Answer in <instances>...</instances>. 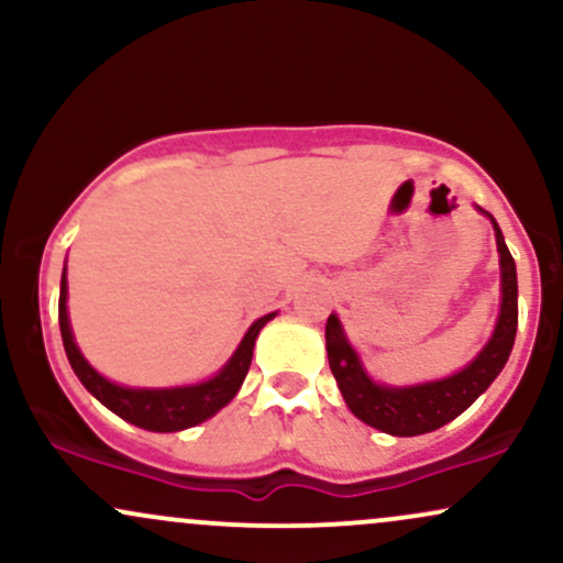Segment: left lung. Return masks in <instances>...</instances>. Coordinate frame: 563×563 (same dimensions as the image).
Here are the masks:
<instances>
[{"mask_svg":"<svg viewBox=\"0 0 563 563\" xmlns=\"http://www.w3.org/2000/svg\"><path fill=\"white\" fill-rule=\"evenodd\" d=\"M479 209V206H476ZM489 217L495 228L497 254H500V314H497L495 331L489 341L466 367L452 373L448 378L426 380L412 386H386L367 376L363 360L349 344L341 320L331 314L325 322V349L331 373L339 384L341 397L349 410L360 421L373 426L391 437H418L442 429L444 423L455 421L463 410L479 399V394L489 389V384L500 376L514 349L516 325H519V283H516V262L510 256L506 238L497 228L495 217Z\"/></svg>","mask_w":563,"mask_h":563,"instance_id":"obj_1","label":"left lung"}]
</instances>
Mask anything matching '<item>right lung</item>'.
<instances>
[{
  "instance_id": "right-lung-1",
  "label": "right lung",
  "mask_w": 563,
  "mask_h": 563,
  "mask_svg": "<svg viewBox=\"0 0 563 563\" xmlns=\"http://www.w3.org/2000/svg\"><path fill=\"white\" fill-rule=\"evenodd\" d=\"M68 280H66V267H63V280H60V303H57V318H60V335L63 346H66L68 363L74 367V373L79 376L97 402H102L108 410L115 412L119 418H124L132 426H140L145 431H161V434H169V431H183L190 426H198L209 421L211 416H217L224 405L232 402L238 389L243 386L245 373L251 367V357H254V344L256 335L277 312L264 314L249 328L243 335V341L238 344L232 357L224 363L222 371L217 376L200 380V384L190 386H172V389H137V386H121L108 380L106 376L95 371L92 365L84 360L74 341V331H70L68 320Z\"/></svg>"
}]
</instances>
